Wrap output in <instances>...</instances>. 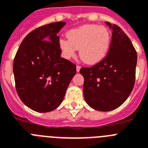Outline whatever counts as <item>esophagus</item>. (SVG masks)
<instances>
[{
	"mask_svg": "<svg viewBox=\"0 0 148 148\" xmlns=\"http://www.w3.org/2000/svg\"><path fill=\"white\" fill-rule=\"evenodd\" d=\"M80 68H81V66H79V65H77V66H76V71H77V72H79Z\"/></svg>",
	"mask_w": 148,
	"mask_h": 148,
	"instance_id": "obj_1",
	"label": "esophagus"
}]
</instances>
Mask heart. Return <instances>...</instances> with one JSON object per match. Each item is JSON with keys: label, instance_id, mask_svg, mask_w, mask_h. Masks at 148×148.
<instances>
[{"label": "heart", "instance_id": "obj_1", "mask_svg": "<svg viewBox=\"0 0 148 148\" xmlns=\"http://www.w3.org/2000/svg\"><path fill=\"white\" fill-rule=\"evenodd\" d=\"M67 39H60V49L65 58L70 59L79 49V56L87 64L101 61L107 55L111 44V33L107 27L97 24H86L69 30Z\"/></svg>", "mask_w": 148, "mask_h": 148}]
</instances>
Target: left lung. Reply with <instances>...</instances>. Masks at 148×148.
<instances>
[{"label":"left lung","mask_w":148,"mask_h":148,"mask_svg":"<svg viewBox=\"0 0 148 148\" xmlns=\"http://www.w3.org/2000/svg\"><path fill=\"white\" fill-rule=\"evenodd\" d=\"M109 50L103 60L91 67H82L83 93L88 106L108 112L121 106L128 98L135 82L137 52L128 36L117 25H111Z\"/></svg>","instance_id":"8db88e82"}]
</instances>
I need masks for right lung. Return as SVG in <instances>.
<instances>
[{"label": "right lung", "mask_w": 148, "mask_h": 148, "mask_svg": "<svg viewBox=\"0 0 148 148\" xmlns=\"http://www.w3.org/2000/svg\"><path fill=\"white\" fill-rule=\"evenodd\" d=\"M65 22H54L34 29L26 36L14 57L15 86L27 107L48 112L60 106L76 66L60 56L58 32Z\"/></svg>", "instance_id": "right-lung-1"}]
</instances>
